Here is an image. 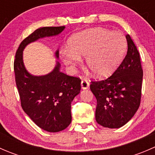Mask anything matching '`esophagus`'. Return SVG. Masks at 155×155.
<instances>
[{"label": "esophagus", "mask_w": 155, "mask_h": 155, "mask_svg": "<svg viewBox=\"0 0 155 155\" xmlns=\"http://www.w3.org/2000/svg\"><path fill=\"white\" fill-rule=\"evenodd\" d=\"M81 87H82V89L88 88L89 82H87V80H85V79H83V80L82 81V82H81Z\"/></svg>", "instance_id": "34e87169"}]
</instances>
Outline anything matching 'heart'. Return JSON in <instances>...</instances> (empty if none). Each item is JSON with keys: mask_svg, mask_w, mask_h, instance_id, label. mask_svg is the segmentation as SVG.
Returning a JSON list of instances; mask_svg holds the SVG:
<instances>
[{"mask_svg": "<svg viewBox=\"0 0 155 155\" xmlns=\"http://www.w3.org/2000/svg\"><path fill=\"white\" fill-rule=\"evenodd\" d=\"M68 48L62 52V61L73 68L85 57L87 68L98 77L112 74L122 61L127 41L119 32L96 28L74 34L68 42Z\"/></svg>", "mask_w": 155, "mask_h": 155, "instance_id": "obj_1", "label": "heart"}]
</instances>
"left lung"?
Returning <instances> with one entry per match:
<instances>
[{
  "mask_svg": "<svg viewBox=\"0 0 155 155\" xmlns=\"http://www.w3.org/2000/svg\"><path fill=\"white\" fill-rule=\"evenodd\" d=\"M126 39L127 52L122 63L110 77L90 85L97 103L95 118L104 127L124 126L140 104L143 71L140 54L129 34Z\"/></svg>",
  "mask_w": 155,
  "mask_h": 155,
  "instance_id": "1",
  "label": "left lung"
}]
</instances>
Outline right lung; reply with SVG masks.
<instances>
[{
	"instance_id": "right-lung-1",
	"label": "right lung",
	"mask_w": 155,
	"mask_h": 155,
	"mask_svg": "<svg viewBox=\"0 0 155 155\" xmlns=\"http://www.w3.org/2000/svg\"><path fill=\"white\" fill-rule=\"evenodd\" d=\"M64 28L43 27L34 31L19 45L14 61L15 82L23 110L39 127L51 133L63 130L71 123V103L80 93L81 79L61 72L58 61L47 74H31L25 67L23 51L30 43L58 36ZM54 56L58 59V49Z\"/></svg>"
}]
</instances>
